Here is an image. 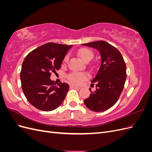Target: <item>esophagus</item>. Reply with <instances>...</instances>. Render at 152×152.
Returning a JSON list of instances; mask_svg holds the SVG:
<instances>
[{
    "label": "esophagus",
    "instance_id": "esophagus-1",
    "mask_svg": "<svg viewBox=\"0 0 152 152\" xmlns=\"http://www.w3.org/2000/svg\"><path fill=\"white\" fill-rule=\"evenodd\" d=\"M70 88H71V89H80V87H77V86H73V85H71V86H70Z\"/></svg>",
    "mask_w": 152,
    "mask_h": 152
}]
</instances>
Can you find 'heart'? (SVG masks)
Instances as JSON below:
<instances>
[{
  "label": "heart",
  "instance_id": "1",
  "mask_svg": "<svg viewBox=\"0 0 152 152\" xmlns=\"http://www.w3.org/2000/svg\"><path fill=\"white\" fill-rule=\"evenodd\" d=\"M77 54L80 57L82 60L85 62L90 61L94 57V53L92 50L88 48H83L80 49L77 51ZM68 59V56H66L64 58V61H66ZM87 78L88 75L84 72H72L68 75V79L72 83L75 85H80L82 82L85 81Z\"/></svg>",
  "mask_w": 152,
  "mask_h": 152
}]
</instances>
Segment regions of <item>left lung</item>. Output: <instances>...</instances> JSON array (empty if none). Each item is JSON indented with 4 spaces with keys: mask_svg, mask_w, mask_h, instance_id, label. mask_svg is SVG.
<instances>
[{
    "mask_svg": "<svg viewBox=\"0 0 152 152\" xmlns=\"http://www.w3.org/2000/svg\"><path fill=\"white\" fill-rule=\"evenodd\" d=\"M82 45L98 49L102 57L97 75L91 80L92 84L96 83V90L90 89L91 94L84 104L92 111L103 112L116 103L124 89L127 77L126 63L119 50L105 41Z\"/></svg>",
    "mask_w": 152,
    "mask_h": 152,
    "instance_id": "obj_1",
    "label": "left lung"
}]
</instances>
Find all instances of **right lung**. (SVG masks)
<instances>
[{
    "label": "right lung",
    "mask_w": 152,
    "mask_h": 152,
    "mask_svg": "<svg viewBox=\"0 0 152 152\" xmlns=\"http://www.w3.org/2000/svg\"><path fill=\"white\" fill-rule=\"evenodd\" d=\"M72 46L49 42L25 57L20 72L21 87L27 100L36 108L52 111L65 99L69 85L60 82L56 86L50 77L52 72L60 69L64 58Z\"/></svg>",
    "instance_id": "obj_1"
}]
</instances>
